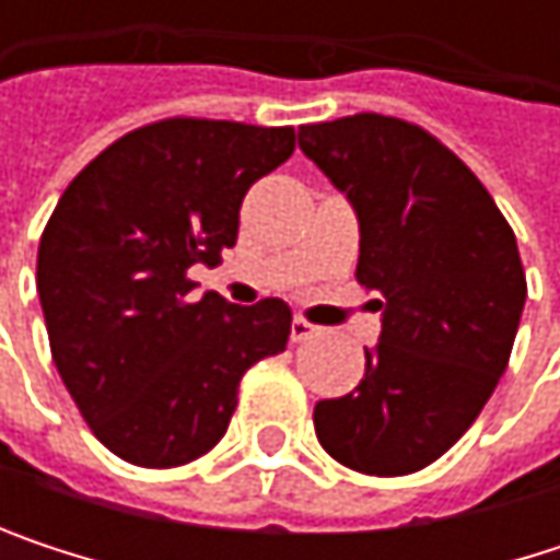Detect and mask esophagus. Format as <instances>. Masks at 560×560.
<instances>
[{"label": "esophagus", "instance_id": "obj_1", "mask_svg": "<svg viewBox=\"0 0 560 560\" xmlns=\"http://www.w3.org/2000/svg\"><path fill=\"white\" fill-rule=\"evenodd\" d=\"M320 334V327H314L307 317H294L291 320V340L294 343H304V340H311V337H317Z\"/></svg>", "mask_w": 560, "mask_h": 560}]
</instances>
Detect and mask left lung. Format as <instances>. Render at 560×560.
<instances>
[{"label":"left lung","mask_w":560,"mask_h":560,"mask_svg":"<svg viewBox=\"0 0 560 560\" xmlns=\"http://www.w3.org/2000/svg\"><path fill=\"white\" fill-rule=\"evenodd\" d=\"M360 217L357 281L383 294L360 386L314 405L320 447L370 477L447 454L509 366L525 304L515 233L480 177L428 129L357 113L298 129Z\"/></svg>","instance_id":"left-lung-1"}]
</instances>
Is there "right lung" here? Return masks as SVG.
Segmentation results:
<instances>
[{
  "label": "right lung",
  "instance_id": "obj_1",
  "mask_svg": "<svg viewBox=\"0 0 560 560\" xmlns=\"http://www.w3.org/2000/svg\"><path fill=\"white\" fill-rule=\"evenodd\" d=\"M291 152V126L171 116L116 139L60 194L38 246L42 311L63 386L116 457L197 460L226 434L246 370L284 350V301L194 298L187 269L236 246L246 190Z\"/></svg>",
  "mask_w": 560,
  "mask_h": 560
}]
</instances>
